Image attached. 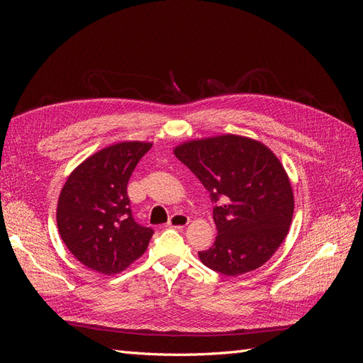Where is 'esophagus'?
<instances>
[{"instance_id":"esophagus-1","label":"esophagus","mask_w":363,"mask_h":363,"mask_svg":"<svg viewBox=\"0 0 363 363\" xmlns=\"http://www.w3.org/2000/svg\"><path fill=\"white\" fill-rule=\"evenodd\" d=\"M188 224H189V216H186L183 213H174L168 221V227H174V228H183Z\"/></svg>"}]
</instances>
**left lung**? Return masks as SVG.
<instances>
[{
	"label": "left lung",
	"mask_w": 363,
	"mask_h": 363,
	"mask_svg": "<svg viewBox=\"0 0 363 363\" xmlns=\"http://www.w3.org/2000/svg\"><path fill=\"white\" fill-rule=\"evenodd\" d=\"M208 192L218 236L199 251L201 262L227 277L262 267L283 242L294 215L288 174L257 140L224 135L174 150Z\"/></svg>",
	"instance_id": "1"
}]
</instances>
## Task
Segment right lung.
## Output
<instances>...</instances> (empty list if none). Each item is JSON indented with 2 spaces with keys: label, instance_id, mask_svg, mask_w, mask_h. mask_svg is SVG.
<instances>
[{
  "label": "right lung",
  "instance_id": "1",
  "mask_svg": "<svg viewBox=\"0 0 363 363\" xmlns=\"http://www.w3.org/2000/svg\"><path fill=\"white\" fill-rule=\"evenodd\" d=\"M150 148L145 142L107 147L86 159L65 183L57 203L59 233L87 268L112 276L145 252L155 230L135 221L127 184Z\"/></svg>",
  "mask_w": 363,
  "mask_h": 363
}]
</instances>
